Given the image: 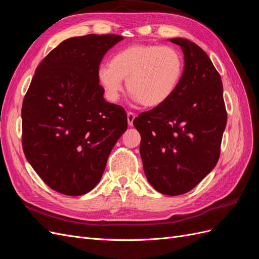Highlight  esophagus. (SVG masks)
Instances as JSON below:
<instances>
[{
	"mask_svg": "<svg viewBox=\"0 0 259 259\" xmlns=\"http://www.w3.org/2000/svg\"><path fill=\"white\" fill-rule=\"evenodd\" d=\"M135 117H136L135 113H133V112H127V123H128L130 126H133V123H134Z\"/></svg>",
	"mask_w": 259,
	"mask_h": 259,
	"instance_id": "34e87169",
	"label": "esophagus"
}]
</instances>
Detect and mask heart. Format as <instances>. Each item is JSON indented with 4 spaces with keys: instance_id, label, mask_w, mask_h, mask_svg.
I'll return each mask as SVG.
<instances>
[{
    "instance_id": "heart-1",
    "label": "heart",
    "mask_w": 259,
    "mask_h": 259,
    "mask_svg": "<svg viewBox=\"0 0 259 259\" xmlns=\"http://www.w3.org/2000/svg\"><path fill=\"white\" fill-rule=\"evenodd\" d=\"M184 72L183 54L173 46L134 44L115 53L109 66H100L98 80L112 103L119 100L126 80L133 100L155 108L174 96Z\"/></svg>"
}]
</instances>
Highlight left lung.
<instances>
[{
    "instance_id": "8db88e82",
    "label": "left lung",
    "mask_w": 259,
    "mask_h": 259,
    "mask_svg": "<svg viewBox=\"0 0 259 259\" xmlns=\"http://www.w3.org/2000/svg\"><path fill=\"white\" fill-rule=\"evenodd\" d=\"M184 53L185 72L167 103L140 113L134 126L142 136L146 177L156 191L184 194L215 167L227 124L222 77L200 46L169 38Z\"/></svg>"
}]
</instances>
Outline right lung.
Segmentation results:
<instances>
[{
	"label": "right lung",
	"instance_id": "right-lung-1",
	"mask_svg": "<svg viewBox=\"0 0 259 259\" xmlns=\"http://www.w3.org/2000/svg\"><path fill=\"white\" fill-rule=\"evenodd\" d=\"M123 36L88 34L61 42L35 70L23 98L22 149L53 190L90 192L127 128L126 112L104 98L98 69Z\"/></svg>",
	"mask_w": 259,
	"mask_h": 259
}]
</instances>
